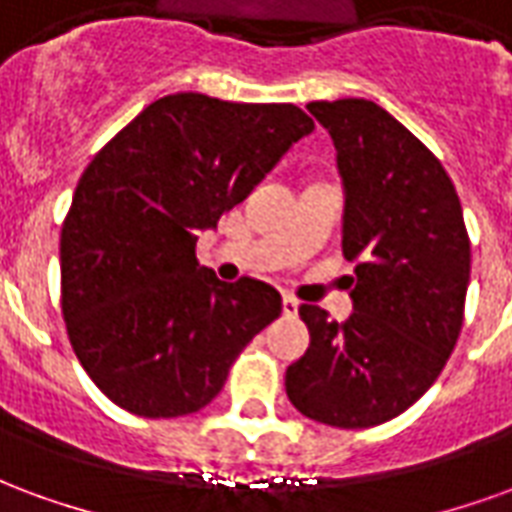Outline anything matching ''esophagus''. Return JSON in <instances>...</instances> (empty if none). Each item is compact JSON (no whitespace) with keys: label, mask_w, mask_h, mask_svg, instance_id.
Returning <instances> with one entry per match:
<instances>
[{"label":"esophagus","mask_w":512,"mask_h":512,"mask_svg":"<svg viewBox=\"0 0 512 512\" xmlns=\"http://www.w3.org/2000/svg\"><path fill=\"white\" fill-rule=\"evenodd\" d=\"M282 312L293 318V315H299V301L293 299V296H282Z\"/></svg>","instance_id":"1"}]
</instances>
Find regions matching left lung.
Returning a JSON list of instances; mask_svg holds the SVG:
<instances>
[{
    "label": "left lung",
    "mask_w": 512,
    "mask_h": 512,
    "mask_svg": "<svg viewBox=\"0 0 512 512\" xmlns=\"http://www.w3.org/2000/svg\"><path fill=\"white\" fill-rule=\"evenodd\" d=\"M307 109L337 150L354 315L337 323L301 304L310 348L288 367L285 392L315 422L373 428L414 406L447 365L472 249L450 175L386 109L365 98Z\"/></svg>",
    "instance_id": "8db88e82"
}]
</instances>
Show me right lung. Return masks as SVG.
<instances>
[{"mask_svg": "<svg viewBox=\"0 0 512 512\" xmlns=\"http://www.w3.org/2000/svg\"><path fill=\"white\" fill-rule=\"evenodd\" d=\"M312 128L293 104L178 93L95 153L62 224V318L112 403L150 419L200 411L279 318L271 285L222 282L194 249Z\"/></svg>", "mask_w": 512, "mask_h": 512, "instance_id": "1", "label": "right lung"}]
</instances>
